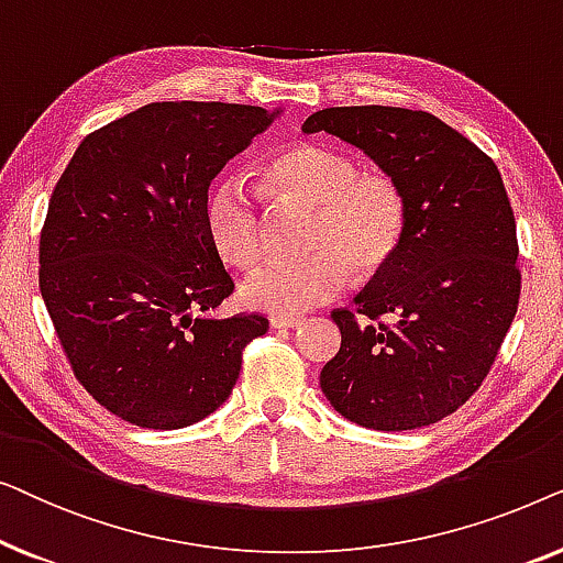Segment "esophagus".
<instances>
[{
	"instance_id": "obj_1",
	"label": "esophagus",
	"mask_w": 563,
	"mask_h": 563,
	"mask_svg": "<svg viewBox=\"0 0 563 563\" xmlns=\"http://www.w3.org/2000/svg\"><path fill=\"white\" fill-rule=\"evenodd\" d=\"M302 318H297V314H272V328H279V330H289V328H297Z\"/></svg>"
}]
</instances>
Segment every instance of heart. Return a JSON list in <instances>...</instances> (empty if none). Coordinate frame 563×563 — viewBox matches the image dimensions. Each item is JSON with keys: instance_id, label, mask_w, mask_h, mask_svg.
Listing matches in <instances>:
<instances>
[{"instance_id": "b5f03b06", "label": "heart", "mask_w": 563, "mask_h": 563, "mask_svg": "<svg viewBox=\"0 0 563 563\" xmlns=\"http://www.w3.org/2000/svg\"><path fill=\"white\" fill-rule=\"evenodd\" d=\"M268 176L289 195L318 205L299 258H268L245 276V305L297 314L333 299L349 282L389 264L407 225L405 191L387 174H358L356 161L322 145H295L268 164ZM205 225L235 266L258 258L264 233L256 197L241 176H225L205 199Z\"/></svg>"}]
</instances>
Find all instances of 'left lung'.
I'll return each instance as SVG.
<instances>
[{
	"label": "left lung",
	"instance_id": "1",
	"mask_svg": "<svg viewBox=\"0 0 563 563\" xmlns=\"http://www.w3.org/2000/svg\"><path fill=\"white\" fill-rule=\"evenodd\" d=\"M302 133L356 145L407 202L395 256L356 310L333 312L341 351L322 368V395L364 428L433 426L482 387L518 312V235L499 168L435 114L405 107H328Z\"/></svg>",
	"mask_w": 563,
	"mask_h": 563
}]
</instances>
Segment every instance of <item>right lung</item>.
Returning <instances> with one entry per match:
<instances>
[{"instance_id":"add662e5","label":"right lung","mask_w":563,"mask_h":563,"mask_svg":"<svg viewBox=\"0 0 563 563\" xmlns=\"http://www.w3.org/2000/svg\"><path fill=\"white\" fill-rule=\"evenodd\" d=\"M282 114L153 102L87 135L53 189L41 295L81 387L137 428L218 410L261 314L214 318L233 279L205 225L222 166Z\"/></svg>"}]
</instances>
